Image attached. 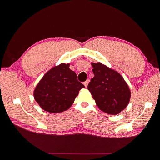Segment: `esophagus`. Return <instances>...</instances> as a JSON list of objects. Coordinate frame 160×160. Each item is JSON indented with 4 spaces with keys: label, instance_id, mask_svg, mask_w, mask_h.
<instances>
[{
    "label": "esophagus",
    "instance_id": "obj_1",
    "mask_svg": "<svg viewBox=\"0 0 160 160\" xmlns=\"http://www.w3.org/2000/svg\"><path fill=\"white\" fill-rule=\"evenodd\" d=\"M90 82V80H89V79H88L84 83H83V84H84V86H85V87L86 88H87L88 87V83H89V82Z\"/></svg>",
    "mask_w": 160,
    "mask_h": 160
}]
</instances>
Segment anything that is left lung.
<instances>
[{
  "label": "left lung",
  "mask_w": 160,
  "mask_h": 160,
  "mask_svg": "<svg viewBox=\"0 0 160 160\" xmlns=\"http://www.w3.org/2000/svg\"><path fill=\"white\" fill-rule=\"evenodd\" d=\"M94 77L88 89L100 110L110 115L122 112L130 102L131 93L122 76L102 63H92Z\"/></svg>",
  "instance_id": "1"
}]
</instances>
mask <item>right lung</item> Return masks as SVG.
<instances>
[{"label":"right lung","instance_id":"right-lung-1","mask_svg":"<svg viewBox=\"0 0 160 160\" xmlns=\"http://www.w3.org/2000/svg\"><path fill=\"white\" fill-rule=\"evenodd\" d=\"M69 63H61L50 69L33 92L36 101L43 110L52 113L65 111L71 106L79 91L85 86L78 81Z\"/></svg>","mask_w":160,"mask_h":160}]
</instances>
